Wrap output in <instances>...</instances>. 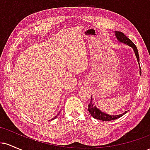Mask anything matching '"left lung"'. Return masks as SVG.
I'll return each instance as SVG.
<instances>
[{"instance_id": "1", "label": "left lung", "mask_w": 150, "mask_h": 150, "mask_svg": "<svg viewBox=\"0 0 150 150\" xmlns=\"http://www.w3.org/2000/svg\"><path fill=\"white\" fill-rule=\"evenodd\" d=\"M115 34H116V37L118 41L122 43H124V44H127V45L131 46V47L133 49L134 51H135V56L137 57V60L138 63L140 64V58H139V53L138 51H137V49L136 47V46L134 44V43L130 40V39H128L126 36L125 35L123 32H115ZM140 74L141 75V68L140 70ZM92 98L91 97V101L90 103L88 104V111L89 113L92 115L93 118H96V119L99 120H104V121H109V120H116L117 118H120L122 116L125 114V113H127V111H125V113H122V114L116 115V116H111V115H108L107 113H105L102 111H101L100 110H99L98 108L94 106V104H93L92 103Z\"/></svg>"}]
</instances>
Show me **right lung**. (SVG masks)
<instances>
[{
	"label": "right lung",
	"mask_w": 150,
	"mask_h": 150,
	"mask_svg": "<svg viewBox=\"0 0 150 150\" xmlns=\"http://www.w3.org/2000/svg\"><path fill=\"white\" fill-rule=\"evenodd\" d=\"M56 117H57V116H56V117H55V118H53V119H55V118H56Z\"/></svg>",
	"instance_id": "obj_1"
}]
</instances>
